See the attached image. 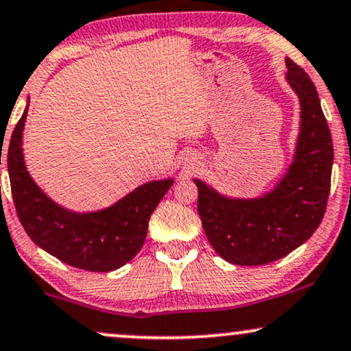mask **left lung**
Returning <instances> with one entry per match:
<instances>
[{"instance_id": "obj_1", "label": "left lung", "mask_w": 351, "mask_h": 351, "mask_svg": "<svg viewBox=\"0 0 351 351\" xmlns=\"http://www.w3.org/2000/svg\"><path fill=\"white\" fill-rule=\"evenodd\" d=\"M287 68L301 120L293 162L278 184L262 197L232 198L193 179L203 231L216 254L234 265H265L285 257L314 234L326 213L334 164L330 130L311 77L289 58Z\"/></svg>"}]
</instances>
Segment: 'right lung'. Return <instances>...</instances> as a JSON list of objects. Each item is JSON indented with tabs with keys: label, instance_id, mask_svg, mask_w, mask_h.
I'll list each match as a JSON object with an SVG mask.
<instances>
[{
	"label": "right lung",
	"instance_id": "add662e5",
	"mask_svg": "<svg viewBox=\"0 0 351 351\" xmlns=\"http://www.w3.org/2000/svg\"><path fill=\"white\" fill-rule=\"evenodd\" d=\"M27 107L29 104L12 132L6 154L12 200L25 232L38 247L71 267L88 271L123 267L140 252L149 216L174 180L143 184L104 210H66L38 187L25 167L23 132Z\"/></svg>",
	"mask_w": 351,
	"mask_h": 351
}]
</instances>
